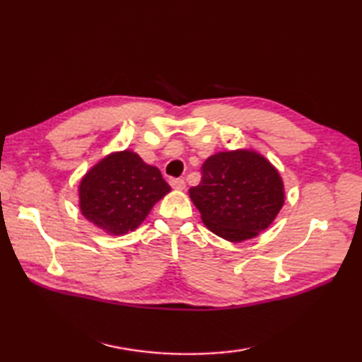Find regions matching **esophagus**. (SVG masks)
I'll list each match as a JSON object with an SVG mask.
<instances>
[{"label": "esophagus", "mask_w": 362, "mask_h": 362, "mask_svg": "<svg viewBox=\"0 0 362 362\" xmlns=\"http://www.w3.org/2000/svg\"><path fill=\"white\" fill-rule=\"evenodd\" d=\"M169 183H171V187L175 191H183V189L187 188V183H185V180H183V179H173Z\"/></svg>", "instance_id": "34e87169"}]
</instances>
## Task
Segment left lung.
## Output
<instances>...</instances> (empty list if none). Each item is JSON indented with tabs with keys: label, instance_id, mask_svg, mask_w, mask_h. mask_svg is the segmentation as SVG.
Masks as SVG:
<instances>
[{
	"label": "left lung",
	"instance_id": "obj_1",
	"mask_svg": "<svg viewBox=\"0 0 362 362\" xmlns=\"http://www.w3.org/2000/svg\"><path fill=\"white\" fill-rule=\"evenodd\" d=\"M188 193L205 227L228 243L264 232L286 199L279 169L247 148L210 156L202 165L201 183Z\"/></svg>",
	"mask_w": 362,
	"mask_h": 362
}]
</instances>
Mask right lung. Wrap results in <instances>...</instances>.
I'll return each instance as SVG.
<instances>
[{
  "mask_svg": "<svg viewBox=\"0 0 362 362\" xmlns=\"http://www.w3.org/2000/svg\"><path fill=\"white\" fill-rule=\"evenodd\" d=\"M171 193L160 169L132 149L107 153L82 175L78 205L90 224L109 236L134 232L152 206Z\"/></svg>",
  "mask_w": 362,
  "mask_h": 362,
  "instance_id": "add662e5",
  "label": "right lung"
}]
</instances>
